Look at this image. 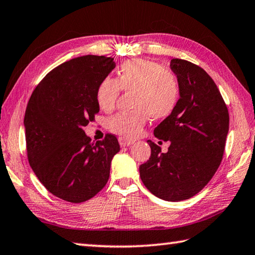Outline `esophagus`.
Here are the masks:
<instances>
[{"instance_id": "obj_1", "label": "esophagus", "mask_w": 255, "mask_h": 255, "mask_svg": "<svg viewBox=\"0 0 255 255\" xmlns=\"http://www.w3.org/2000/svg\"><path fill=\"white\" fill-rule=\"evenodd\" d=\"M119 143H120L121 146L126 147V146H129V145H132L134 143L133 139H128L126 137H120L119 138Z\"/></svg>"}]
</instances>
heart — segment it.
<instances>
[{"label": "heart", "mask_w": 255, "mask_h": 255, "mask_svg": "<svg viewBox=\"0 0 255 255\" xmlns=\"http://www.w3.org/2000/svg\"><path fill=\"white\" fill-rule=\"evenodd\" d=\"M121 89L134 92L135 110L113 116L109 120V128L129 138L142 132L148 116L153 120L170 116L180 97L177 76L157 62L146 59L128 60L121 66L117 79L108 77L100 82L96 98L101 110H113Z\"/></svg>", "instance_id": "b5f03b06"}]
</instances>
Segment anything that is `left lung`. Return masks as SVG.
<instances>
[{
    "mask_svg": "<svg viewBox=\"0 0 255 255\" xmlns=\"http://www.w3.org/2000/svg\"><path fill=\"white\" fill-rule=\"evenodd\" d=\"M177 76L179 101L173 113L154 129L170 145L166 153L148 139L150 157L139 166L145 187L166 201L189 199L215 175L222 160L229 131V113L212 78L193 62L171 59Z\"/></svg>",
    "mask_w": 255,
    "mask_h": 255,
    "instance_id": "left-lung-1",
    "label": "left lung"
}]
</instances>
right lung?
<instances>
[{
	"instance_id": "right-lung-1",
	"label": "right lung",
	"mask_w": 255,
	"mask_h": 255,
	"mask_svg": "<svg viewBox=\"0 0 255 255\" xmlns=\"http://www.w3.org/2000/svg\"><path fill=\"white\" fill-rule=\"evenodd\" d=\"M116 68L111 57L70 59L46 75L26 108L24 127L30 167L50 194L74 202L92 198L108 183L117 137L91 141L84 131L100 110L96 93Z\"/></svg>"
}]
</instances>
